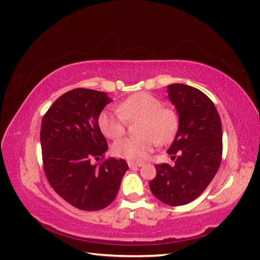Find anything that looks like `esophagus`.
Segmentation results:
<instances>
[{
	"label": "esophagus",
	"mask_w": 260,
	"mask_h": 260,
	"mask_svg": "<svg viewBox=\"0 0 260 260\" xmlns=\"http://www.w3.org/2000/svg\"><path fill=\"white\" fill-rule=\"evenodd\" d=\"M128 166L130 168H138L142 166V164L141 162H133V161H128Z\"/></svg>",
	"instance_id": "obj_1"
}]
</instances>
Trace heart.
Instances as JSON below:
<instances>
[{
	"instance_id": "b5f03b06",
	"label": "heart",
	"mask_w": 260,
	"mask_h": 260,
	"mask_svg": "<svg viewBox=\"0 0 260 260\" xmlns=\"http://www.w3.org/2000/svg\"><path fill=\"white\" fill-rule=\"evenodd\" d=\"M140 120L135 138H124L113 145V153L129 160H143L152 152L156 142L167 143L174 139L179 127L175 109L164 107L161 100L153 94L140 92L118 105V112L103 111L99 116V127L112 140L121 138L128 122Z\"/></svg>"
}]
</instances>
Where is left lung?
<instances>
[{"label": "left lung", "mask_w": 260, "mask_h": 260, "mask_svg": "<svg viewBox=\"0 0 260 260\" xmlns=\"http://www.w3.org/2000/svg\"><path fill=\"white\" fill-rule=\"evenodd\" d=\"M168 98L179 115V129L167 151L175 160L156 165L149 188L166 205L191 203L216 176L222 157V127L211 100L193 86L168 85Z\"/></svg>", "instance_id": "8db88e82"}]
</instances>
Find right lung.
I'll list each match as a JSON object with an SVG mask.
<instances>
[{"label":"right lung","mask_w":260,"mask_h":260,"mask_svg":"<svg viewBox=\"0 0 260 260\" xmlns=\"http://www.w3.org/2000/svg\"><path fill=\"white\" fill-rule=\"evenodd\" d=\"M111 102L105 92L78 88L62 94L43 116L40 140L45 177L54 191L78 209L107 207L129 169L123 159H104L108 145L98 120ZM99 159L101 163L92 164Z\"/></svg>","instance_id":"add662e5"}]
</instances>
